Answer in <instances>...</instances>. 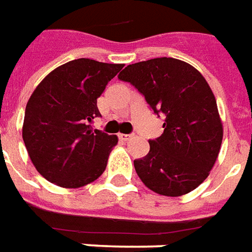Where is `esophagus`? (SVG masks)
Masks as SVG:
<instances>
[{
    "instance_id": "1",
    "label": "esophagus",
    "mask_w": 252,
    "mask_h": 252,
    "mask_svg": "<svg viewBox=\"0 0 252 252\" xmlns=\"http://www.w3.org/2000/svg\"><path fill=\"white\" fill-rule=\"evenodd\" d=\"M131 137H133L131 134H119V138H121V140H123V141H129Z\"/></svg>"
}]
</instances>
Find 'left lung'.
<instances>
[{
  "label": "left lung",
  "mask_w": 252,
  "mask_h": 252,
  "mask_svg": "<svg viewBox=\"0 0 252 252\" xmlns=\"http://www.w3.org/2000/svg\"><path fill=\"white\" fill-rule=\"evenodd\" d=\"M118 77L133 84L155 114L165 115L163 134L149 141L145 158L134 160L142 183L165 197L195 190L210 174L222 142V122L208 81L190 63L167 57L129 65Z\"/></svg>",
  "instance_id": "left-lung-1"
}]
</instances>
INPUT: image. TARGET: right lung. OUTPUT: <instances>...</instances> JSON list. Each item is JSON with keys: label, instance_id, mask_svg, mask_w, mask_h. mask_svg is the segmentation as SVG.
<instances>
[{"label": "right lung", "instance_id": "1", "mask_svg": "<svg viewBox=\"0 0 252 252\" xmlns=\"http://www.w3.org/2000/svg\"><path fill=\"white\" fill-rule=\"evenodd\" d=\"M123 67L89 58L66 62L40 81L27 103L23 140L37 172L57 186L78 189L107 167L117 135L92 130L97 97Z\"/></svg>", "mask_w": 252, "mask_h": 252}]
</instances>
